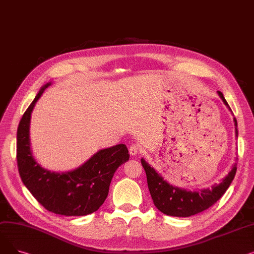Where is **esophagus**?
<instances>
[{
	"label": "esophagus",
	"instance_id": "1",
	"mask_svg": "<svg viewBox=\"0 0 254 254\" xmlns=\"http://www.w3.org/2000/svg\"><path fill=\"white\" fill-rule=\"evenodd\" d=\"M140 151V147L136 144H132L129 146V154L132 156H136Z\"/></svg>",
	"mask_w": 254,
	"mask_h": 254
}]
</instances>
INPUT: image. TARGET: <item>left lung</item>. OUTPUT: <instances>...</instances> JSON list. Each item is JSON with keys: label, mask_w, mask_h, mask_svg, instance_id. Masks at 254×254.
I'll return each mask as SVG.
<instances>
[{"label": "left lung", "mask_w": 254, "mask_h": 254, "mask_svg": "<svg viewBox=\"0 0 254 254\" xmlns=\"http://www.w3.org/2000/svg\"><path fill=\"white\" fill-rule=\"evenodd\" d=\"M218 95L223 103L228 106V108H230L222 92L218 91ZM234 122L236 132L238 134L236 118H234ZM141 163L146 172V176H147L148 189L154 206L164 214L177 217H189L197 214L215 204L229 189L237 172V167L234 166L229 175L222 180L221 183L213 185L211 189L188 191L170 185L153 168L145 162L144 158L141 159Z\"/></svg>", "instance_id": "obj_1"}]
</instances>
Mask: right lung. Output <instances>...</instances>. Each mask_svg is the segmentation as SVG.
Returning <instances> with one entry per match:
<instances>
[{"instance_id":"add662e5","label":"right lung","mask_w":254,"mask_h":254,"mask_svg":"<svg viewBox=\"0 0 254 254\" xmlns=\"http://www.w3.org/2000/svg\"><path fill=\"white\" fill-rule=\"evenodd\" d=\"M49 85L38 92L20 119L16 146L19 175L26 189L49 212L65 216L87 215L105 202L115 171L128 161V150L125 144L100 150L71 172L55 173L40 167L30 147V120L35 103Z\"/></svg>"}]
</instances>
